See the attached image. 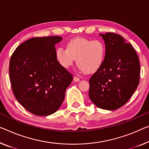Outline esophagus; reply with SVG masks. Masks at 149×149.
<instances>
[{
    "instance_id": "obj_1",
    "label": "esophagus",
    "mask_w": 149,
    "mask_h": 149,
    "mask_svg": "<svg viewBox=\"0 0 149 149\" xmlns=\"http://www.w3.org/2000/svg\"><path fill=\"white\" fill-rule=\"evenodd\" d=\"M73 80H74V82H79V81H80V79H79V78L76 77H74V79H73Z\"/></svg>"
}]
</instances>
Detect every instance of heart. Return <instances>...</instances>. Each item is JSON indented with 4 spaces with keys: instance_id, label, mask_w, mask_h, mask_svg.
<instances>
[{
    "instance_id": "b5f03b06",
    "label": "heart",
    "mask_w": 149,
    "mask_h": 149,
    "mask_svg": "<svg viewBox=\"0 0 149 149\" xmlns=\"http://www.w3.org/2000/svg\"><path fill=\"white\" fill-rule=\"evenodd\" d=\"M106 56V47L102 41L78 37L67 43V49H56V58L62 67L68 68L77 58L78 68L82 72L93 73L102 65Z\"/></svg>"
}]
</instances>
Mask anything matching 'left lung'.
Instances as JSON below:
<instances>
[{"label":"left lung","instance_id":"1","mask_svg":"<svg viewBox=\"0 0 149 149\" xmlns=\"http://www.w3.org/2000/svg\"><path fill=\"white\" fill-rule=\"evenodd\" d=\"M104 41L106 56L89 79L88 96L98 108L113 111L123 106L139 83L140 63L133 47L117 34H99Z\"/></svg>","mask_w":149,"mask_h":149}]
</instances>
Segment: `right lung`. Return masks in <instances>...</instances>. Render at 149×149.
Segmentation results:
<instances>
[{"instance_id": "add662e5", "label": "right lung", "mask_w": 149, "mask_h": 149, "mask_svg": "<svg viewBox=\"0 0 149 149\" xmlns=\"http://www.w3.org/2000/svg\"><path fill=\"white\" fill-rule=\"evenodd\" d=\"M58 36L32 38L13 52L9 64L13 91L25 109L37 116L55 113L63 102L72 75L59 65L55 45Z\"/></svg>"}]
</instances>
